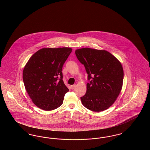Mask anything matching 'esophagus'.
Returning <instances> with one entry per match:
<instances>
[{
    "label": "esophagus",
    "instance_id": "34e87169",
    "mask_svg": "<svg viewBox=\"0 0 150 150\" xmlns=\"http://www.w3.org/2000/svg\"><path fill=\"white\" fill-rule=\"evenodd\" d=\"M75 87H76V84H74V85H72V86H71V88L72 90H74Z\"/></svg>",
    "mask_w": 150,
    "mask_h": 150
}]
</instances>
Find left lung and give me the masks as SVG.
<instances>
[{
    "label": "left lung",
    "mask_w": 150,
    "mask_h": 150,
    "mask_svg": "<svg viewBox=\"0 0 150 150\" xmlns=\"http://www.w3.org/2000/svg\"><path fill=\"white\" fill-rule=\"evenodd\" d=\"M78 59L84 64L90 83L81 97L83 105L95 112L108 109L122 90L123 69L120 61L104 50L82 48L75 50Z\"/></svg>",
    "instance_id": "left-lung-1"
}]
</instances>
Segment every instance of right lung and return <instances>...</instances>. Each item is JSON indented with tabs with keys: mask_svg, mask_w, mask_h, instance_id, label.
I'll return each mask as SVG.
<instances>
[{
	"mask_svg": "<svg viewBox=\"0 0 150 150\" xmlns=\"http://www.w3.org/2000/svg\"><path fill=\"white\" fill-rule=\"evenodd\" d=\"M69 47L43 48L29 59L23 71L25 88L36 106L45 111L60 107L69 91L64 84L63 66L72 52Z\"/></svg>",
	"mask_w": 150,
	"mask_h": 150,
	"instance_id": "1",
	"label": "right lung"
}]
</instances>
